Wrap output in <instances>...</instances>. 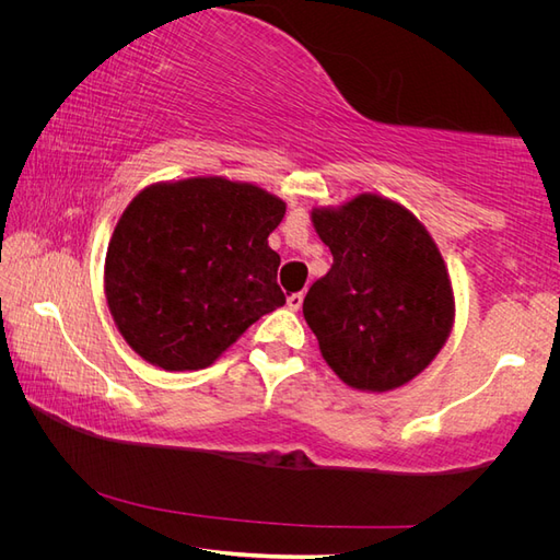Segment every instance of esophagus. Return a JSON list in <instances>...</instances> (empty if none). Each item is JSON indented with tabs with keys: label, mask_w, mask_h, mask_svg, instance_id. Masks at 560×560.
Instances as JSON below:
<instances>
[{
	"label": "esophagus",
	"mask_w": 560,
	"mask_h": 560,
	"mask_svg": "<svg viewBox=\"0 0 560 560\" xmlns=\"http://www.w3.org/2000/svg\"><path fill=\"white\" fill-rule=\"evenodd\" d=\"M303 306V292H294L287 296V308L290 311H299Z\"/></svg>",
	"instance_id": "1"
}]
</instances>
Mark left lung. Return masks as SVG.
<instances>
[{
	"label": "left lung",
	"mask_w": 560,
	"mask_h": 560,
	"mask_svg": "<svg viewBox=\"0 0 560 560\" xmlns=\"http://www.w3.org/2000/svg\"><path fill=\"white\" fill-rule=\"evenodd\" d=\"M313 226L334 257L303 299L322 358L350 387L385 393L409 383L446 343L455 311L430 233L374 194L313 210Z\"/></svg>",
	"instance_id": "left-lung-1"
}]
</instances>
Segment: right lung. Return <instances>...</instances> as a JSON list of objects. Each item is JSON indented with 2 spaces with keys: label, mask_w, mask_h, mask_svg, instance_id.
Returning <instances> with one entry per match:
<instances>
[{
  "label": "right lung",
  "mask_w": 560,
  "mask_h": 560,
  "mask_svg": "<svg viewBox=\"0 0 560 560\" xmlns=\"http://www.w3.org/2000/svg\"><path fill=\"white\" fill-rule=\"evenodd\" d=\"M284 202L224 177L151 184L118 219L105 259L109 313L128 346L165 371L206 369L284 306L268 235Z\"/></svg>",
  "instance_id": "right-lung-1"
}]
</instances>
